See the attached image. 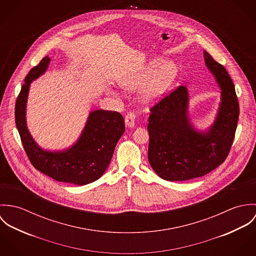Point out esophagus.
<instances>
[{
  "mask_svg": "<svg viewBox=\"0 0 256 256\" xmlns=\"http://www.w3.org/2000/svg\"><path fill=\"white\" fill-rule=\"evenodd\" d=\"M135 118L136 115L133 112H129L127 113V115L125 116V125L128 128H133L135 125Z\"/></svg>",
  "mask_w": 256,
  "mask_h": 256,
  "instance_id": "esophagus-1",
  "label": "esophagus"
}]
</instances>
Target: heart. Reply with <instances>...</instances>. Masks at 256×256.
Returning a JSON list of instances; mask_svg holds the SVG:
<instances>
[{"label":"heart","mask_w":256,"mask_h":256,"mask_svg":"<svg viewBox=\"0 0 256 256\" xmlns=\"http://www.w3.org/2000/svg\"><path fill=\"white\" fill-rule=\"evenodd\" d=\"M154 60L121 78L120 84L127 90H136L144 86L142 100L150 104L160 98L174 80L178 68L174 63Z\"/></svg>","instance_id":"heart-1"}]
</instances>
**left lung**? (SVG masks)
<instances>
[{"label":"left lung","instance_id":"left-lung-1","mask_svg":"<svg viewBox=\"0 0 256 256\" xmlns=\"http://www.w3.org/2000/svg\"><path fill=\"white\" fill-rule=\"evenodd\" d=\"M208 69L220 88L217 118L207 132L195 130L188 118V92L180 86L150 108L148 158L154 172L168 182L203 176L224 162L232 145L240 106L234 82L222 65L204 51Z\"/></svg>","mask_w":256,"mask_h":256}]
</instances>
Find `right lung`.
<instances>
[{"label": "right lung", "instance_id": "right-lung-1", "mask_svg": "<svg viewBox=\"0 0 256 256\" xmlns=\"http://www.w3.org/2000/svg\"><path fill=\"white\" fill-rule=\"evenodd\" d=\"M49 62L50 58L46 56L30 71L16 98V125L22 146L32 164L53 180L76 185L94 182L110 164L115 146L125 131L124 118L117 111H92L80 137L73 146L62 152L42 150L28 130L26 106L30 82L46 71Z\"/></svg>", "mask_w": 256, "mask_h": 256}]
</instances>
